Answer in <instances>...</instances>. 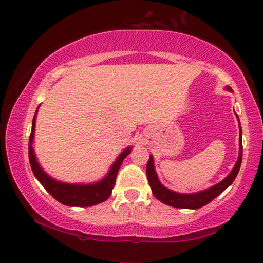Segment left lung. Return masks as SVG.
I'll use <instances>...</instances> for the list:
<instances>
[{
	"instance_id": "1",
	"label": "left lung",
	"mask_w": 263,
	"mask_h": 263,
	"mask_svg": "<svg viewBox=\"0 0 263 263\" xmlns=\"http://www.w3.org/2000/svg\"><path fill=\"white\" fill-rule=\"evenodd\" d=\"M226 89H228L229 91H232V89L230 87H226ZM239 126H240V122H239ZM241 136H242V132H241V126H240L239 157L237 160V163H235L234 168L232 169V172H231L224 180L219 182V183H217L216 185H213L206 190L199 191V193H195V194L175 193V191L169 190L166 188V186H163L161 183H160V181L157 176V173H155V169H154L153 157L151 155L147 162V167H146V174H147L148 183L151 185V189H152L153 195L155 196V198H158L159 201L167 204L169 206L180 208V209H199L210 203L212 199H215L218 195H220L222 191L228 188V186L232 184L233 181L235 180V177L238 175L239 169H240V166H241V161H242Z\"/></svg>"
}]
</instances>
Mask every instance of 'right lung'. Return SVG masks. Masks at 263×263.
<instances>
[{
	"label": "right lung",
	"instance_id": "obj_1",
	"mask_svg": "<svg viewBox=\"0 0 263 263\" xmlns=\"http://www.w3.org/2000/svg\"><path fill=\"white\" fill-rule=\"evenodd\" d=\"M38 110V109H37ZM37 115V111H35ZM35 115L32 121V130L29 138V160L30 166L32 169L34 176L41 182L42 185L47 190V193L53 196L58 202L68 206H91L96 204L106 201L111 195L116 183V176L121 168L123 160L125 159L131 152V147H127L119 154L117 160L111 166L110 171L103 180L92 184H69L62 183L48 176L35 159V155L32 147V141L34 137V125H35Z\"/></svg>",
	"mask_w": 263,
	"mask_h": 263
}]
</instances>
